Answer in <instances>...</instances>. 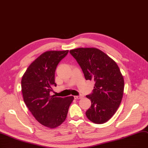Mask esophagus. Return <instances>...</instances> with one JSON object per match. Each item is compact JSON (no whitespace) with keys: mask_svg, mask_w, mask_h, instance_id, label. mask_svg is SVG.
Here are the masks:
<instances>
[{"mask_svg":"<svg viewBox=\"0 0 148 148\" xmlns=\"http://www.w3.org/2000/svg\"><path fill=\"white\" fill-rule=\"evenodd\" d=\"M83 96H74V99H81V98Z\"/></svg>","mask_w":148,"mask_h":148,"instance_id":"1","label":"esophagus"}]
</instances>
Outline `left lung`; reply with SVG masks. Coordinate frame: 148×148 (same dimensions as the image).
Masks as SVG:
<instances>
[{
	"label": "left lung",
	"instance_id": "obj_1",
	"mask_svg": "<svg viewBox=\"0 0 148 148\" xmlns=\"http://www.w3.org/2000/svg\"><path fill=\"white\" fill-rule=\"evenodd\" d=\"M70 53L81 67L86 80L95 82L92 93L86 95L92 105L86 115L93 123L103 124L116 112L123 98L124 82L119 67L96 48H77Z\"/></svg>",
	"mask_w": 148,
	"mask_h": 148
}]
</instances>
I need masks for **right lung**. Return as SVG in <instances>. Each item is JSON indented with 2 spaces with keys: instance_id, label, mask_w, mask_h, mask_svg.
<instances>
[{
  "instance_id": "1",
  "label": "right lung",
  "mask_w": 148,
  "mask_h": 148,
  "mask_svg": "<svg viewBox=\"0 0 148 148\" xmlns=\"http://www.w3.org/2000/svg\"><path fill=\"white\" fill-rule=\"evenodd\" d=\"M68 51H47L28 66L21 80L24 101L35 119L42 125L53 129L66 119L73 96H51L57 65Z\"/></svg>"
}]
</instances>
